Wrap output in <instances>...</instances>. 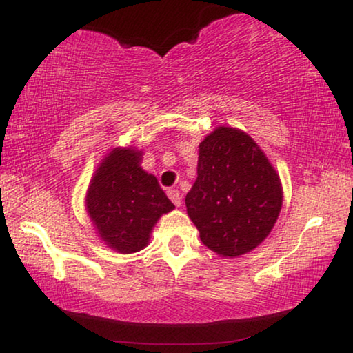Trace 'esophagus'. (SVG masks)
I'll return each mask as SVG.
<instances>
[{"instance_id":"34e87169","label":"esophagus","mask_w":353,"mask_h":353,"mask_svg":"<svg viewBox=\"0 0 353 353\" xmlns=\"http://www.w3.org/2000/svg\"><path fill=\"white\" fill-rule=\"evenodd\" d=\"M167 194H168V197H170L172 202H173V204H175L176 207L181 204V196H180V192H178L176 190H168Z\"/></svg>"}]
</instances>
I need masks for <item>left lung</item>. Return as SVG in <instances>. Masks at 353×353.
<instances>
[{
	"label": "left lung",
	"instance_id": "8db88e82",
	"mask_svg": "<svg viewBox=\"0 0 353 353\" xmlns=\"http://www.w3.org/2000/svg\"><path fill=\"white\" fill-rule=\"evenodd\" d=\"M185 202L204 245L223 257H238L272 231L283 190L249 134L219 127L199 144L197 178Z\"/></svg>",
	"mask_w": 353,
	"mask_h": 353
}]
</instances>
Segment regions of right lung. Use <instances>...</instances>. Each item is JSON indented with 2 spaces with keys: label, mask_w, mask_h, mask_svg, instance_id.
Instances as JSON below:
<instances>
[{
  "label": "right lung",
  "mask_w": 353,
  "mask_h": 353,
  "mask_svg": "<svg viewBox=\"0 0 353 353\" xmlns=\"http://www.w3.org/2000/svg\"><path fill=\"white\" fill-rule=\"evenodd\" d=\"M139 161L141 151L115 148L96 170L86 194V210L101 239L122 254L146 248L159 216L175 209Z\"/></svg>",
  "instance_id": "1"
}]
</instances>
